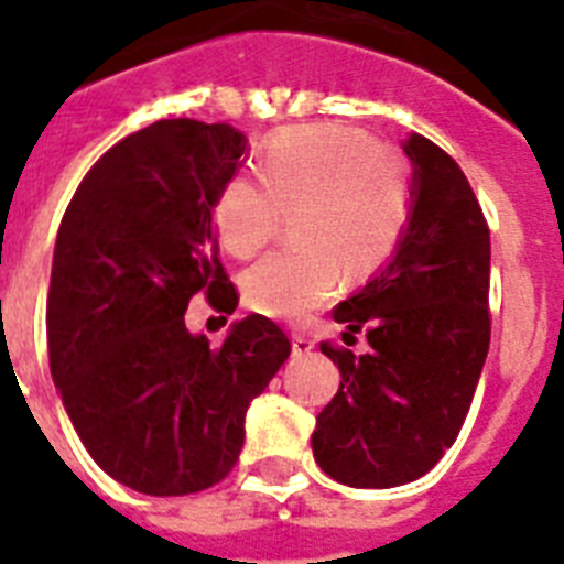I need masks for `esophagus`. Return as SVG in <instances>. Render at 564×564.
<instances>
[{
	"mask_svg": "<svg viewBox=\"0 0 564 564\" xmlns=\"http://www.w3.org/2000/svg\"><path fill=\"white\" fill-rule=\"evenodd\" d=\"M291 347H293V356H307V352L316 350V341L307 338L305 333H296V336L291 338Z\"/></svg>",
	"mask_w": 564,
	"mask_h": 564,
	"instance_id": "1",
	"label": "esophagus"
}]
</instances>
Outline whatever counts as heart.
Wrapping results in <instances>:
<instances>
[{
  "label": "heart",
  "instance_id": "1",
  "mask_svg": "<svg viewBox=\"0 0 564 564\" xmlns=\"http://www.w3.org/2000/svg\"><path fill=\"white\" fill-rule=\"evenodd\" d=\"M259 177L223 186L214 226L228 253L253 257L291 212L299 246L276 251L242 279L246 302L279 322H305L347 279H367L392 257L410 220V166L344 123L276 134L262 149Z\"/></svg>",
  "mask_w": 564,
  "mask_h": 564
}]
</instances>
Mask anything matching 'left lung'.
Wrapping results in <instances>:
<instances>
[{
    "mask_svg": "<svg viewBox=\"0 0 564 564\" xmlns=\"http://www.w3.org/2000/svg\"><path fill=\"white\" fill-rule=\"evenodd\" d=\"M412 206L387 265L344 299L333 318L352 356L322 344L341 372L316 417L313 457L352 488H392L423 477L455 443L488 352L491 239L477 197L449 154L412 132Z\"/></svg>",
    "mask_w": 564,
    "mask_h": 564,
    "instance_id": "obj_1",
    "label": "left lung"
}]
</instances>
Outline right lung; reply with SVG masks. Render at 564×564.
Returning a JSON list of instances; mask_svg holds the SVG:
<instances>
[{
	"mask_svg": "<svg viewBox=\"0 0 564 564\" xmlns=\"http://www.w3.org/2000/svg\"><path fill=\"white\" fill-rule=\"evenodd\" d=\"M248 154L231 123L154 121L89 169L58 226L47 296L50 372L89 457L154 497L220 482L246 412L291 356L251 313L220 347L188 333L194 293L234 313L214 206Z\"/></svg>",
	"mask_w": 564,
	"mask_h": 564,
	"instance_id": "1",
	"label": "right lung"
}]
</instances>
